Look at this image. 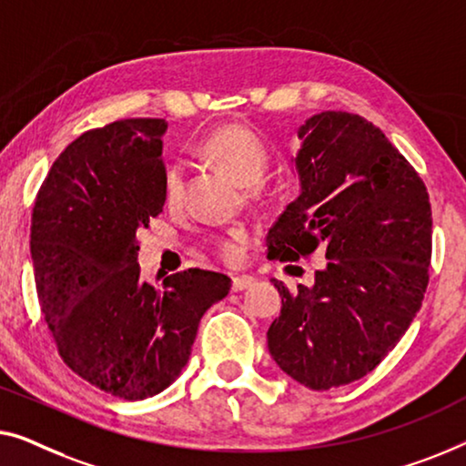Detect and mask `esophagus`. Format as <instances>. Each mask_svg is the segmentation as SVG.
Returning <instances> with one entry per match:
<instances>
[{
    "mask_svg": "<svg viewBox=\"0 0 466 466\" xmlns=\"http://www.w3.org/2000/svg\"><path fill=\"white\" fill-rule=\"evenodd\" d=\"M253 283H255V279L248 277V274H242V277H234L232 279V291H245Z\"/></svg>",
    "mask_w": 466,
    "mask_h": 466,
    "instance_id": "esophagus-1",
    "label": "esophagus"
}]
</instances>
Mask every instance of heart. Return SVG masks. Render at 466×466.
Here are the masks:
<instances>
[{
    "instance_id": "heart-1",
    "label": "heart",
    "mask_w": 466,
    "mask_h": 466,
    "mask_svg": "<svg viewBox=\"0 0 466 466\" xmlns=\"http://www.w3.org/2000/svg\"><path fill=\"white\" fill-rule=\"evenodd\" d=\"M200 152L213 165H218L236 183L247 187L251 198H261L266 194L264 177L270 168L272 152L264 137L247 124H226L215 128L200 141ZM165 198L168 205H177L183 196V167L179 162H170L165 170ZM251 234L245 228H230L224 234L211 238L215 255L226 264H238L245 253V245Z\"/></svg>"
}]
</instances>
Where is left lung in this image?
<instances>
[{"label":"left lung","mask_w":466,"mask_h":466,"mask_svg":"<svg viewBox=\"0 0 466 466\" xmlns=\"http://www.w3.org/2000/svg\"><path fill=\"white\" fill-rule=\"evenodd\" d=\"M301 194L268 232V259L323 251L314 285L274 280L283 310L268 329L274 361L329 390L376 370L420 310L432 218L416 168L365 117L320 111L299 128Z\"/></svg>","instance_id":"8db88e82"}]
</instances>
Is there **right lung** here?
Returning a JSON list of instances; mask_svg holds the SVG:
<instances>
[{
	"instance_id": "1",
	"label": "right lung",
	"mask_w": 466,
	"mask_h": 466,
	"mask_svg": "<svg viewBox=\"0 0 466 466\" xmlns=\"http://www.w3.org/2000/svg\"><path fill=\"white\" fill-rule=\"evenodd\" d=\"M162 117L82 133L35 196V289L58 355L109 395L152 397L187 363L198 323L228 296L226 274L189 268L160 287L141 279L137 232L165 207Z\"/></svg>"
}]
</instances>
